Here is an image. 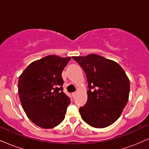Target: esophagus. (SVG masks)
Listing matches in <instances>:
<instances>
[{
	"label": "esophagus",
	"instance_id": "34e87169",
	"mask_svg": "<svg viewBox=\"0 0 149 149\" xmlns=\"http://www.w3.org/2000/svg\"><path fill=\"white\" fill-rule=\"evenodd\" d=\"M76 95H77V92H73V93H72V96H73V98H75V97H76Z\"/></svg>",
	"mask_w": 149,
	"mask_h": 149
}]
</instances>
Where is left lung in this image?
<instances>
[{
  "label": "left lung",
  "instance_id": "obj_1",
  "mask_svg": "<svg viewBox=\"0 0 149 149\" xmlns=\"http://www.w3.org/2000/svg\"><path fill=\"white\" fill-rule=\"evenodd\" d=\"M72 58L83 68L88 83V101L79 109L82 119L96 128L111 125L127 103L129 78L118 63L102 56Z\"/></svg>",
  "mask_w": 149,
  "mask_h": 149
}]
</instances>
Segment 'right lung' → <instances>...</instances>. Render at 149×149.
Masks as SVG:
<instances>
[{
  "label": "right lung",
  "mask_w": 149,
  "mask_h": 149,
  "mask_svg": "<svg viewBox=\"0 0 149 149\" xmlns=\"http://www.w3.org/2000/svg\"><path fill=\"white\" fill-rule=\"evenodd\" d=\"M70 60V57L48 55L31 63L19 78L24 111L40 127L53 128L64 119L71 100L63 92L61 73Z\"/></svg>",
  "instance_id": "1"
}]
</instances>
